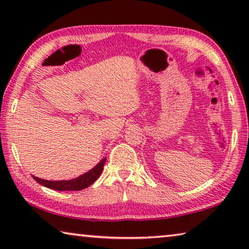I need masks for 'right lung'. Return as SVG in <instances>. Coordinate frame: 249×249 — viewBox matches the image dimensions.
<instances>
[{"instance_id":"add662e5","label":"right lung","mask_w":249,"mask_h":249,"mask_svg":"<svg viewBox=\"0 0 249 249\" xmlns=\"http://www.w3.org/2000/svg\"><path fill=\"white\" fill-rule=\"evenodd\" d=\"M107 161V158H103L101 161L96 165L94 168H92L86 174L79 176L78 178L71 179V180H59V181H52V180H44L40 179L38 177L33 176V178L35 179L39 184L44 185L46 188L53 189V190L57 191H79L82 189H86L91 185L101 175V172L103 170L104 163Z\"/></svg>"}]
</instances>
